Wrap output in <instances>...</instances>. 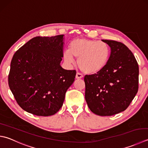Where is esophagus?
I'll return each instance as SVG.
<instances>
[{
	"mask_svg": "<svg viewBox=\"0 0 148 148\" xmlns=\"http://www.w3.org/2000/svg\"><path fill=\"white\" fill-rule=\"evenodd\" d=\"M83 77V76L82 74H81L80 73H79V72H77L76 75V79H82Z\"/></svg>",
	"mask_w": 148,
	"mask_h": 148,
	"instance_id": "obj_1",
	"label": "esophagus"
}]
</instances>
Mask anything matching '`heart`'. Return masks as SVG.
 Listing matches in <instances>:
<instances>
[{"label":"heart","instance_id":"b5f03b06","mask_svg":"<svg viewBox=\"0 0 148 148\" xmlns=\"http://www.w3.org/2000/svg\"><path fill=\"white\" fill-rule=\"evenodd\" d=\"M110 49L106 43L86 38H77L72 41L69 51L63 53V60L69 65H77L83 72L94 74L105 67L108 62Z\"/></svg>","mask_w":148,"mask_h":148}]
</instances>
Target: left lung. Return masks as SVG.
<instances>
[{"label":"left lung","instance_id":"left-lung-1","mask_svg":"<svg viewBox=\"0 0 148 148\" xmlns=\"http://www.w3.org/2000/svg\"><path fill=\"white\" fill-rule=\"evenodd\" d=\"M102 41L110 47V56L103 70L84 77L85 100L94 114L110 116L125 110L137 94L138 65L134 54L123 43Z\"/></svg>","mask_w":148,"mask_h":148}]
</instances>
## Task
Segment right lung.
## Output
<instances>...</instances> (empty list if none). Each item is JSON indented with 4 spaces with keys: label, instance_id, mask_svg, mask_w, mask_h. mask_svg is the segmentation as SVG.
<instances>
[{
    "label": "right lung",
    "instance_id": "add662e5",
    "mask_svg": "<svg viewBox=\"0 0 148 148\" xmlns=\"http://www.w3.org/2000/svg\"><path fill=\"white\" fill-rule=\"evenodd\" d=\"M64 35L36 36L14 54L8 84L16 103L38 116H50L62 106L76 71L60 65Z\"/></svg>",
    "mask_w": 148,
    "mask_h": 148
}]
</instances>
